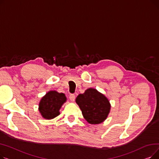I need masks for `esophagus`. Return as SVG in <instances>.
<instances>
[{"instance_id": "obj_1", "label": "esophagus", "mask_w": 159, "mask_h": 159, "mask_svg": "<svg viewBox=\"0 0 159 159\" xmlns=\"http://www.w3.org/2000/svg\"><path fill=\"white\" fill-rule=\"evenodd\" d=\"M69 98H70V101H71L73 102V101H75V95H74V94H70V95Z\"/></svg>"}]
</instances>
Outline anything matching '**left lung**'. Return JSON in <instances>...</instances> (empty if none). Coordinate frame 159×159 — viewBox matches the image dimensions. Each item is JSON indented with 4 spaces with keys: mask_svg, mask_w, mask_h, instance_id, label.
Instances as JSON below:
<instances>
[{
    "mask_svg": "<svg viewBox=\"0 0 159 159\" xmlns=\"http://www.w3.org/2000/svg\"><path fill=\"white\" fill-rule=\"evenodd\" d=\"M75 101L80 108L84 118L91 124L104 122L110 111L109 100L94 88H89L84 93L79 94Z\"/></svg>",
    "mask_w": 159,
    "mask_h": 159,
    "instance_id": "1",
    "label": "left lung"
}]
</instances>
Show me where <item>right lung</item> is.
Wrapping results in <instances>:
<instances>
[{
  "instance_id": "add662e5",
  "label": "right lung",
  "mask_w": 159,
  "mask_h": 159,
  "mask_svg": "<svg viewBox=\"0 0 159 159\" xmlns=\"http://www.w3.org/2000/svg\"><path fill=\"white\" fill-rule=\"evenodd\" d=\"M66 101V97L62 93L49 91L39 102V110L43 118L50 120L59 115V110Z\"/></svg>"
}]
</instances>
